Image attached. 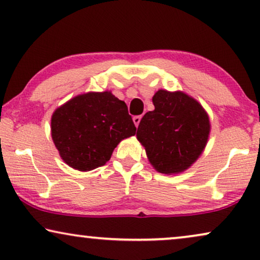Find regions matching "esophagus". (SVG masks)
Listing matches in <instances>:
<instances>
[{
    "mask_svg": "<svg viewBox=\"0 0 260 260\" xmlns=\"http://www.w3.org/2000/svg\"><path fill=\"white\" fill-rule=\"evenodd\" d=\"M133 119H134V123H135V125H136V127H138V125H140V122H141V119H142V116H135Z\"/></svg>",
    "mask_w": 260,
    "mask_h": 260,
    "instance_id": "obj_1",
    "label": "esophagus"
}]
</instances>
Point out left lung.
Wrapping results in <instances>:
<instances>
[{
  "label": "left lung",
  "instance_id": "obj_1",
  "mask_svg": "<svg viewBox=\"0 0 260 260\" xmlns=\"http://www.w3.org/2000/svg\"><path fill=\"white\" fill-rule=\"evenodd\" d=\"M152 103L155 110L141 119L137 140L158 173L183 172L207 144L211 130L207 112L199 102L180 91L158 90Z\"/></svg>",
  "mask_w": 260,
  "mask_h": 260
}]
</instances>
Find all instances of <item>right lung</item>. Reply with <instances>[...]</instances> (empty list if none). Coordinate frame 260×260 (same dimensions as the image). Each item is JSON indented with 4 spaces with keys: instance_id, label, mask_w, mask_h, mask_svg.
Listing matches in <instances>:
<instances>
[{
    "instance_id": "obj_1",
    "label": "right lung",
    "mask_w": 260,
    "mask_h": 260,
    "mask_svg": "<svg viewBox=\"0 0 260 260\" xmlns=\"http://www.w3.org/2000/svg\"><path fill=\"white\" fill-rule=\"evenodd\" d=\"M52 138L63 162L80 172L104 166L136 126L123 101L111 92L77 95L54 111Z\"/></svg>"
}]
</instances>
